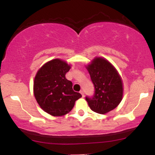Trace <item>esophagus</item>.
I'll return each mask as SVG.
<instances>
[{
    "instance_id": "esophagus-1",
    "label": "esophagus",
    "mask_w": 155,
    "mask_h": 155,
    "mask_svg": "<svg viewBox=\"0 0 155 155\" xmlns=\"http://www.w3.org/2000/svg\"><path fill=\"white\" fill-rule=\"evenodd\" d=\"M80 93L81 94V95H82L83 97H84V91H83V90H81V91H80Z\"/></svg>"
}]
</instances>
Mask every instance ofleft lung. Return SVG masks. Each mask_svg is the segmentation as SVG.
<instances>
[{"label":"left lung","instance_id":"1","mask_svg":"<svg viewBox=\"0 0 155 155\" xmlns=\"http://www.w3.org/2000/svg\"><path fill=\"white\" fill-rule=\"evenodd\" d=\"M86 68L95 87L93 96L86 97L90 108L101 114L114 109L123 95V83L117 69L101 57L94 58Z\"/></svg>","mask_w":155,"mask_h":155}]
</instances>
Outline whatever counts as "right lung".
Segmentation results:
<instances>
[{
  "label": "right lung",
  "instance_id": "1",
  "mask_svg": "<svg viewBox=\"0 0 155 155\" xmlns=\"http://www.w3.org/2000/svg\"><path fill=\"white\" fill-rule=\"evenodd\" d=\"M71 65L63 60H51L39 68L33 82V94L40 107L49 114L60 117L69 113L81 97L73 90L65 78Z\"/></svg>",
  "mask_w": 155,
  "mask_h": 155
}]
</instances>
